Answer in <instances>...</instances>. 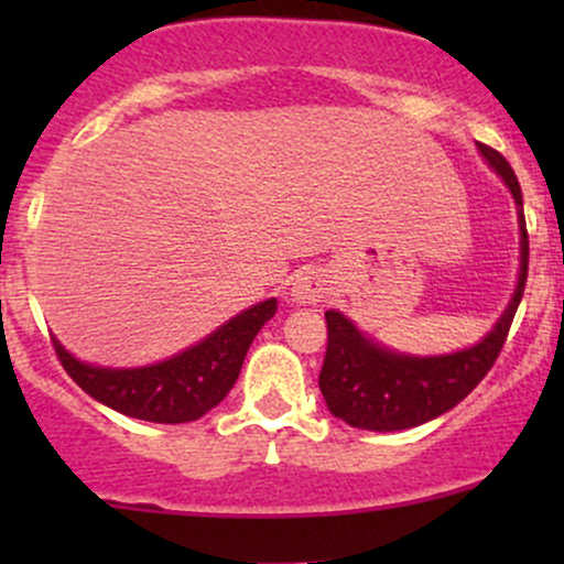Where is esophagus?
<instances>
[{
  "label": "esophagus",
  "mask_w": 564,
  "mask_h": 564,
  "mask_svg": "<svg viewBox=\"0 0 564 564\" xmlns=\"http://www.w3.org/2000/svg\"><path fill=\"white\" fill-rule=\"evenodd\" d=\"M328 296V281L321 270H304L291 283V302L296 304H318Z\"/></svg>",
  "instance_id": "34e87169"
}]
</instances>
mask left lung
<instances>
[{
    "label": "left lung",
    "mask_w": 564,
    "mask_h": 564,
    "mask_svg": "<svg viewBox=\"0 0 564 564\" xmlns=\"http://www.w3.org/2000/svg\"><path fill=\"white\" fill-rule=\"evenodd\" d=\"M477 148H480L482 159L509 185L517 215H520V278H517L514 296L501 318L496 321L494 332L485 334L475 347L451 355H435V358H416V355H400L379 347L364 332H358L352 321H347L336 310H328V347L318 384L328 411L349 426L371 432H398L443 416L480 384L507 341L509 326L520 307L528 281L530 249L525 215H522V191L514 170L501 153L482 142H477Z\"/></svg>",
    "instance_id": "1"
}]
</instances>
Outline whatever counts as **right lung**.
Instances as JSON below:
<instances>
[{"label":"right lung","mask_w":564,"mask_h":564,"mask_svg":"<svg viewBox=\"0 0 564 564\" xmlns=\"http://www.w3.org/2000/svg\"><path fill=\"white\" fill-rule=\"evenodd\" d=\"M275 310V300H264L185 352L142 368L89 366L76 360L57 339L53 345L68 377L97 403L142 422L185 424L223 403L241 373L251 341Z\"/></svg>","instance_id":"1"}]
</instances>
